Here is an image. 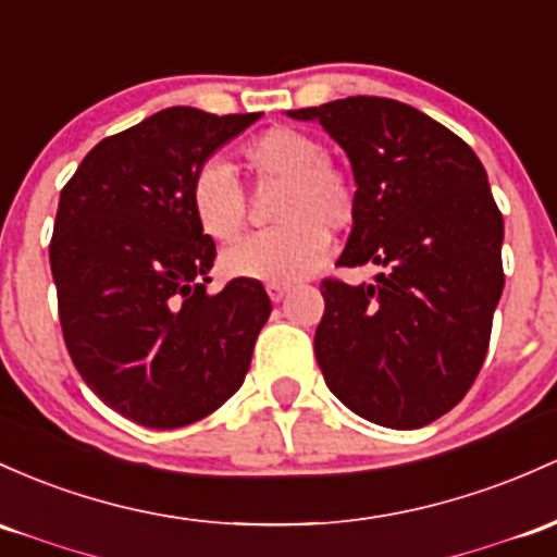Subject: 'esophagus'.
Wrapping results in <instances>:
<instances>
[{
    "mask_svg": "<svg viewBox=\"0 0 557 557\" xmlns=\"http://www.w3.org/2000/svg\"><path fill=\"white\" fill-rule=\"evenodd\" d=\"M290 290H293L290 285H283V283H269V285H267V293H269V298H272L274 304H280V301H283V298L288 296Z\"/></svg>",
    "mask_w": 557,
    "mask_h": 557,
    "instance_id": "34e87169",
    "label": "esophagus"
}]
</instances>
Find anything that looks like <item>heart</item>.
<instances>
[{
	"instance_id": "obj_1",
	"label": "heart",
	"mask_w": 557,
	"mask_h": 557,
	"mask_svg": "<svg viewBox=\"0 0 557 557\" xmlns=\"http://www.w3.org/2000/svg\"><path fill=\"white\" fill-rule=\"evenodd\" d=\"M259 185H283L274 222L280 227L246 237L222 253L232 277L261 283H296L327 259L330 232L351 227L357 193L341 169L330 166L327 150L311 134L290 126L261 132L243 148ZM195 219L213 240H232L246 227L248 198L227 161H209L189 187Z\"/></svg>"
}]
</instances>
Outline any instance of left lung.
I'll use <instances>...</instances> for the list:
<instances>
[{
    "instance_id": "8db88e82",
    "label": "left lung",
    "mask_w": 557,
    "mask_h": 557,
    "mask_svg": "<svg viewBox=\"0 0 557 557\" xmlns=\"http://www.w3.org/2000/svg\"><path fill=\"white\" fill-rule=\"evenodd\" d=\"M344 148L357 216L338 267L372 283H322L314 354L327 388L370 423L409 431L447 414L484 364L503 296V213L475 152L386 97L288 110Z\"/></svg>"
}]
</instances>
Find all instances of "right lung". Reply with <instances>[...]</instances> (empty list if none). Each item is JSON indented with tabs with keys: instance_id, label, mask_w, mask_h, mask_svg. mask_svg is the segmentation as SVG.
Segmentation results:
<instances>
[{
	"instance_id": "obj_1",
	"label": "right lung",
	"mask_w": 557,
	"mask_h": 557,
	"mask_svg": "<svg viewBox=\"0 0 557 557\" xmlns=\"http://www.w3.org/2000/svg\"><path fill=\"white\" fill-rule=\"evenodd\" d=\"M259 115L158 110L95 145L60 193L50 267L65 346L84 383L145 428L222 407L272 311L259 280L206 288L216 246L189 200L198 169Z\"/></svg>"
}]
</instances>
